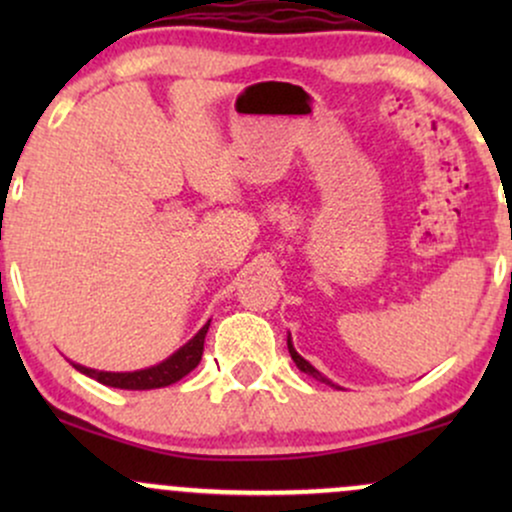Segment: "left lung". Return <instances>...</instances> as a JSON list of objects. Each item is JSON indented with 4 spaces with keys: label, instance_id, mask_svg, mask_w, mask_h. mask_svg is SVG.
<instances>
[{
    "label": "left lung",
    "instance_id": "left-lung-1",
    "mask_svg": "<svg viewBox=\"0 0 512 512\" xmlns=\"http://www.w3.org/2000/svg\"><path fill=\"white\" fill-rule=\"evenodd\" d=\"M286 344H289V354H291V358H293V363H296V366H298V368H301V370H303V373H308V375H310V378L320 380V383H325V385H330V387H337V390H342V387H339V385H334L330 378H325V375H322V373H320V370H317L315 366H310V363H308V361H305V358H303L301 354H298V351H296V349H293V342H291V334H289V339H286Z\"/></svg>",
    "mask_w": 512,
    "mask_h": 512
}]
</instances>
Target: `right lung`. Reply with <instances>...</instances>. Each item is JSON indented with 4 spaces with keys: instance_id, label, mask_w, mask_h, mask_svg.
<instances>
[{
    "instance_id": "1",
    "label": "right lung",
    "mask_w": 512,
    "mask_h": 512,
    "mask_svg": "<svg viewBox=\"0 0 512 512\" xmlns=\"http://www.w3.org/2000/svg\"><path fill=\"white\" fill-rule=\"evenodd\" d=\"M211 322V320H209ZM209 322L199 330L195 337L187 344H182L173 356H168L166 361L156 363L151 368L132 370V373H110V370H93L81 366V363H74L72 366L79 370V373L88 375V378L98 380V383L108 387H120V390H156V387H168L178 383L180 378H185L190 370H195L202 361L204 351V337H207Z\"/></svg>"
}]
</instances>
